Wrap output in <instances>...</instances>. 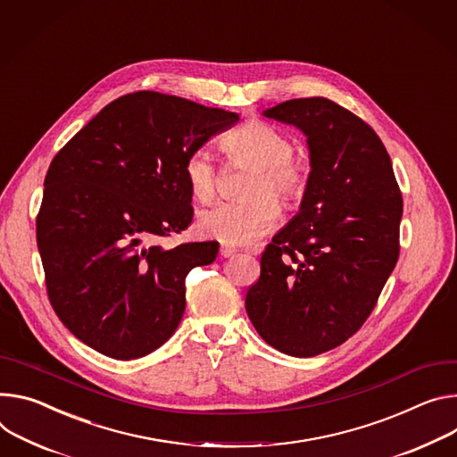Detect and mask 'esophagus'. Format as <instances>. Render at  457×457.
Masks as SVG:
<instances>
[{
    "label": "esophagus",
    "instance_id": "34e87169",
    "mask_svg": "<svg viewBox=\"0 0 457 457\" xmlns=\"http://www.w3.org/2000/svg\"><path fill=\"white\" fill-rule=\"evenodd\" d=\"M235 253H237V250H235V247H231V245H222V247H220V255L226 257V259L233 257Z\"/></svg>",
    "mask_w": 457,
    "mask_h": 457
}]
</instances>
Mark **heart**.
Here are the masks:
<instances>
[{
    "label": "heart",
    "mask_w": 457,
    "mask_h": 457,
    "mask_svg": "<svg viewBox=\"0 0 457 457\" xmlns=\"http://www.w3.org/2000/svg\"><path fill=\"white\" fill-rule=\"evenodd\" d=\"M222 147L233 163L253 168L244 195L250 198L224 202L198 215V231L224 244L240 245L257 240L277 220L278 207L295 212L312 187V168L294 156V140L273 123L250 120L233 129ZM186 180L193 196L210 204L217 196V168L212 154L198 149L186 160Z\"/></svg>",
    "instance_id": "b5f03b06"
}]
</instances>
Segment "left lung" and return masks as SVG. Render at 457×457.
<instances>
[{
	"label": "left lung",
	"instance_id": "1",
	"mask_svg": "<svg viewBox=\"0 0 457 457\" xmlns=\"http://www.w3.org/2000/svg\"><path fill=\"white\" fill-rule=\"evenodd\" d=\"M264 116L308 137L312 187L262 252L245 312L270 346L313 357L348 341L376 308L399 259L403 196L381 138L352 111L312 96Z\"/></svg>",
	"mask_w": 457,
	"mask_h": 457
}]
</instances>
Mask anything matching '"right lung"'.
<instances>
[{
    "instance_id": "right-lung-1",
    "label": "right lung",
    "mask_w": 457,
    "mask_h": 457,
    "mask_svg": "<svg viewBox=\"0 0 457 457\" xmlns=\"http://www.w3.org/2000/svg\"><path fill=\"white\" fill-rule=\"evenodd\" d=\"M237 112L138 91L105 105L53 158L36 242L53 310L74 337L120 361L168 341L186 310V277L219 242L158 240L193 220L186 160Z\"/></svg>"
}]
</instances>
